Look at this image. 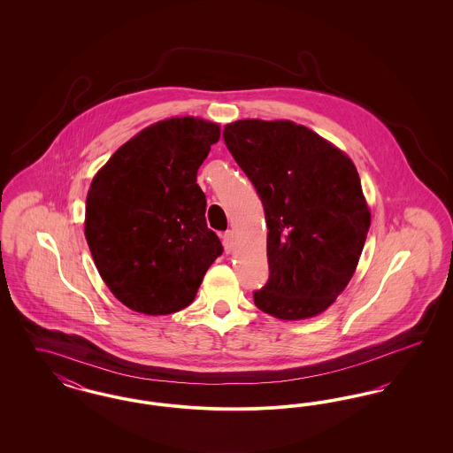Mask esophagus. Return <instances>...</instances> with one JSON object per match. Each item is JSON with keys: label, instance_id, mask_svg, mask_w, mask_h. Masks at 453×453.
Wrapping results in <instances>:
<instances>
[{"label": "esophagus", "instance_id": "esophagus-1", "mask_svg": "<svg viewBox=\"0 0 453 453\" xmlns=\"http://www.w3.org/2000/svg\"><path fill=\"white\" fill-rule=\"evenodd\" d=\"M222 244H224L226 253H231V251H233V248H234V234H233V231H226V233L222 234Z\"/></svg>", "mask_w": 453, "mask_h": 453}]
</instances>
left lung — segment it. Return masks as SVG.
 Here are the masks:
<instances>
[{
    "mask_svg": "<svg viewBox=\"0 0 453 453\" xmlns=\"http://www.w3.org/2000/svg\"><path fill=\"white\" fill-rule=\"evenodd\" d=\"M222 137L268 226L270 277L253 292L257 307L287 321L321 314L353 277L370 227L355 165L290 120H237Z\"/></svg>",
    "mask_w": 453,
    "mask_h": 453,
    "instance_id": "8db88e82",
    "label": "left lung"
}]
</instances>
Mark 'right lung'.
Returning a JSON list of instances; mask_svg holds the SVG:
<instances>
[{"label":"right lung","instance_id":"add662e5","mask_svg":"<svg viewBox=\"0 0 453 453\" xmlns=\"http://www.w3.org/2000/svg\"><path fill=\"white\" fill-rule=\"evenodd\" d=\"M219 137L212 122L168 119L132 137L93 178L88 246L110 292L132 311L161 316L190 305L222 255L196 185Z\"/></svg>","mask_w":453,"mask_h":453}]
</instances>
